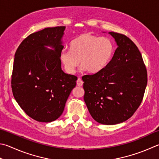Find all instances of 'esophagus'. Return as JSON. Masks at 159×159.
Wrapping results in <instances>:
<instances>
[{
  "label": "esophagus",
  "mask_w": 159,
  "mask_h": 159,
  "mask_svg": "<svg viewBox=\"0 0 159 159\" xmlns=\"http://www.w3.org/2000/svg\"><path fill=\"white\" fill-rule=\"evenodd\" d=\"M83 81L81 78H78V80H77V85L78 86H82L83 85Z\"/></svg>",
  "instance_id": "obj_1"
}]
</instances>
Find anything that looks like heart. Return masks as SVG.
Returning a JSON list of instances; mask_svg holds the SVG:
<instances>
[{"mask_svg":"<svg viewBox=\"0 0 159 159\" xmlns=\"http://www.w3.org/2000/svg\"><path fill=\"white\" fill-rule=\"evenodd\" d=\"M70 50H64L60 59L68 73H74L80 64L89 73H97L105 67L112 56L113 46L106 37L82 34L71 41Z\"/></svg>","mask_w":159,"mask_h":159,"instance_id":"b5f03b06","label":"heart"}]
</instances>
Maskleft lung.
I'll use <instances>...</instances> for the list:
<instances>
[{"mask_svg":"<svg viewBox=\"0 0 159 159\" xmlns=\"http://www.w3.org/2000/svg\"><path fill=\"white\" fill-rule=\"evenodd\" d=\"M117 48L105 67L82 77L84 96L90 114L102 125L126 121L141 104L148 74L141 54L127 36L109 32Z\"/></svg>","mask_w":159,"mask_h":159,"instance_id":"1","label":"left lung"}]
</instances>
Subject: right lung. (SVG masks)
<instances>
[{"label":"right lung","instance_id":"obj_1","mask_svg":"<svg viewBox=\"0 0 159 159\" xmlns=\"http://www.w3.org/2000/svg\"><path fill=\"white\" fill-rule=\"evenodd\" d=\"M65 29L58 26L32 33L15 53L11 82L13 95L26 114L38 122L57 119L76 86L77 77L65 73L61 67Z\"/></svg>","mask_w":159,"mask_h":159}]
</instances>
